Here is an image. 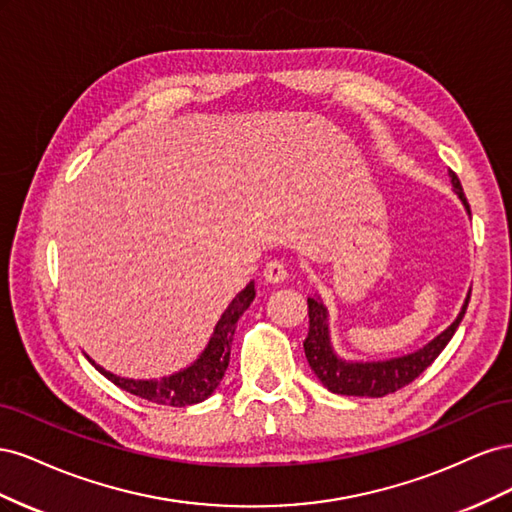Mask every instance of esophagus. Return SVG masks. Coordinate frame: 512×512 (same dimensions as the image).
Instances as JSON below:
<instances>
[{"label": "esophagus", "mask_w": 512, "mask_h": 512, "mask_svg": "<svg viewBox=\"0 0 512 512\" xmlns=\"http://www.w3.org/2000/svg\"><path fill=\"white\" fill-rule=\"evenodd\" d=\"M288 277V269L282 260H271L265 267V280L271 284H282Z\"/></svg>", "instance_id": "obj_1"}]
</instances>
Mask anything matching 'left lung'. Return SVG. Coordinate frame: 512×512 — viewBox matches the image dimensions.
Instances as JSON below:
<instances>
[{
    "label": "left lung",
    "instance_id": "left-lung-1",
    "mask_svg": "<svg viewBox=\"0 0 512 512\" xmlns=\"http://www.w3.org/2000/svg\"><path fill=\"white\" fill-rule=\"evenodd\" d=\"M448 177L453 183V192L461 200L463 209L470 213V205L463 194L461 183L453 170H448ZM470 292L466 294L457 318L448 324V327L427 342L423 348L414 352L393 356V359L382 361H346L339 356L333 348L331 329H329V309L322 303L320 294L307 297V314H309V331L303 342V350L307 356V363L312 367L316 378L327 386L331 393L337 395H354V397H384L389 393L399 391L401 386L410 384L414 378H418L423 371L438 359V354L451 342L455 335L459 322L463 320V314L468 309Z\"/></svg>",
    "mask_w": 512,
    "mask_h": 512
}]
</instances>
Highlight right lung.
<instances>
[{"label":"right lung","mask_w":512,"mask_h":512,"mask_svg":"<svg viewBox=\"0 0 512 512\" xmlns=\"http://www.w3.org/2000/svg\"><path fill=\"white\" fill-rule=\"evenodd\" d=\"M254 297H256V288L252 280L224 309V314L220 316L218 324H215L209 342L205 350L198 354V359L170 376L149 378V380L123 378V376L111 374V371H106L102 365H98L94 359H91V356L87 354L85 356L104 378H108L113 384H117L119 389L128 391L136 397L153 401V404L175 406V408L200 404V401H205L220 386L228 369L230 346H232V337H235V331H237V322L243 316L245 309L252 305Z\"/></svg>","instance_id":"right-lung-1"}]
</instances>
